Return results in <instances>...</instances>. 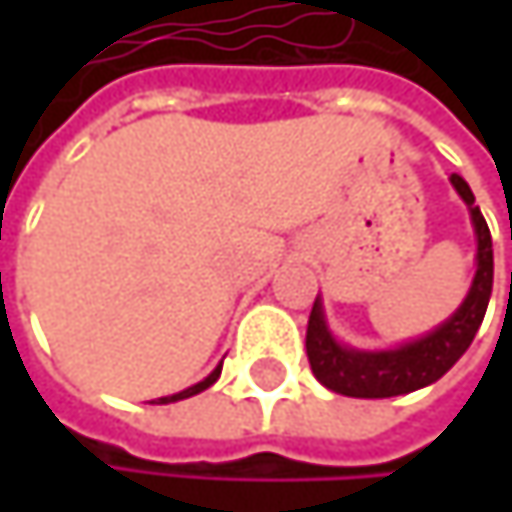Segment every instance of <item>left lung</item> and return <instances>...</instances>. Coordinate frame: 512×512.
Returning <instances> with one entry per match:
<instances>
[{"label": "left lung", "mask_w": 512, "mask_h": 512, "mask_svg": "<svg viewBox=\"0 0 512 512\" xmlns=\"http://www.w3.org/2000/svg\"><path fill=\"white\" fill-rule=\"evenodd\" d=\"M451 186L457 189L462 204L468 207L474 243H477L474 278H471V287L460 302V308L445 323H439L436 329H430L421 338H412V341H403V344L385 347V350H361V347L344 344L332 332V326L326 320L323 296H317L311 317H308L305 350H308V361H311V373L329 391L344 394V397H367V400L409 394V391L427 388L436 379H442L460 361L462 353L471 347V341L483 323L489 296H492V237H489L480 207L474 204L471 186L460 174H451Z\"/></svg>", "instance_id": "obj_1"}]
</instances>
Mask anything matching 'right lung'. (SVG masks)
<instances>
[{
    "instance_id": "obj_1",
    "label": "right lung",
    "mask_w": 512,
    "mask_h": 512,
    "mask_svg": "<svg viewBox=\"0 0 512 512\" xmlns=\"http://www.w3.org/2000/svg\"><path fill=\"white\" fill-rule=\"evenodd\" d=\"M219 373H222V364H216L213 367V373H207L201 382H195V385H189V388H183V391H177V394H168V397H159V400H151V403H177V400H186V397H195V394H201L204 388H210L216 379H219Z\"/></svg>"
}]
</instances>
